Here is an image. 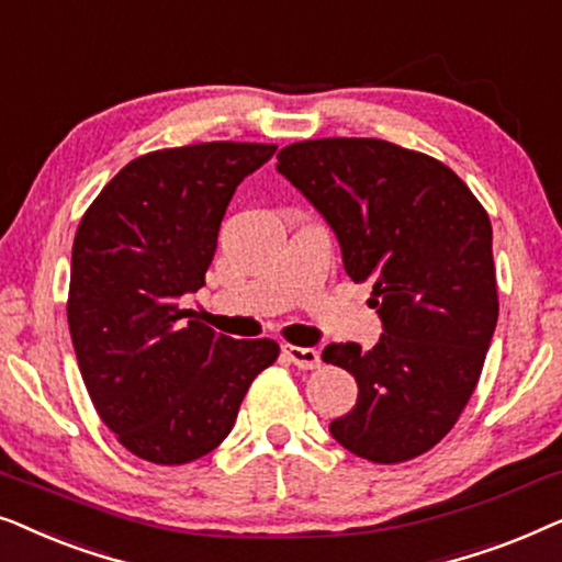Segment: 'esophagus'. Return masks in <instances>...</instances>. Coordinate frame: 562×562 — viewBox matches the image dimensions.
<instances>
[{
	"mask_svg": "<svg viewBox=\"0 0 562 562\" xmlns=\"http://www.w3.org/2000/svg\"><path fill=\"white\" fill-rule=\"evenodd\" d=\"M283 352H286L291 363H294L296 368H302V371H314V368L322 366L319 352L312 350V348H299V345H286V348H283Z\"/></svg>",
	"mask_w": 562,
	"mask_h": 562,
	"instance_id": "1",
	"label": "esophagus"
}]
</instances>
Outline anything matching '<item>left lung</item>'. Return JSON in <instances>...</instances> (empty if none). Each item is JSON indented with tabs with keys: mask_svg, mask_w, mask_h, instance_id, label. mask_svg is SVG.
<instances>
[{
	"mask_svg": "<svg viewBox=\"0 0 562 562\" xmlns=\"http://www.w3.org/2000/svg\"><path fill=\"white\" fill-rule=\"evenodd\" d=\"M276 168L335 229L350 279L373 283L386 333L371 350L322 352L358 383L329 432L383 465L432 450L463 414L496 329L488 212L452 168L375 137L291 143Z\"/></svg>",
	"mask_w": 562,
	"mask_h": 562,
	"instance_id": "8db88e82",
	"label": "left lung"
}]
</instances>
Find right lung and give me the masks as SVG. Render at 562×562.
I'll list each match as a JSON object with an SVG mask.
<instances>
[{
  "label": "right lung",
  "instance_id": "1",
  "mask_svg": "<svg viewBox=\"0 0 562 562\" xmlns=\"http://www.w3.org/2000/svg\"><path fill=\"white\" fill-rule=\"evenodd\" d=\"M276 153L214 140L130 160L83 212L74 237L68 329L91 404L122 448L183 465L225 440L279 342L233 340L187 319L204 286L225 210Z\"/></svg>",
  "mask_w": 562,
  "mask_h": 562
}]
</instances>
